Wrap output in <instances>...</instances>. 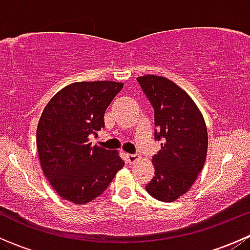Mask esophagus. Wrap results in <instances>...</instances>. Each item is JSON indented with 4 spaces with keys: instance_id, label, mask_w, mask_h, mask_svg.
<instances>
[{
    "instance_id": "1",
    "label": "esophagus",
    "mask_w": 250,
    "mask_h": 250,
    "mask_svg": "<svg viewBox=\"0 0 250 250\" xmlns=\"http://www.w3.org/2000/svg\"><path fill=\"white\" fill-rule=\"evenodd\" d=\"M138 160H139V156H138V155H130V153H128V155H127V161L129 163H132V165H133V163L137 162Z\"/></svg>"
}]
</instances>
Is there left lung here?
I'll return each instance as SVG.
<instances>
[{
  "label": "left lung",
  "mask_w": 250,
  "mask_h": 250,
  "mask_svg": "<svg viewBox=\"0 0 250 250\" xmlns=\"http://www.w3.org/2000/svg\"><path fill=\"white\" fill-rule=\"evenodd\" d=\"M137 80L155 110V139L162 140L146 191L156 200L174 202L190 190L206 162V122L190 95L173 81L156 75Z\"/></svg>",
  "instance_id": "obj_1"
}]
</instances>
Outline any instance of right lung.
Listing matches in <instances>:
<instances>
[{
  "label": "right lung",
  "instance_id": "obj_1",
  "mask_svg": "<svg viewBox=\"0 0 250 250\" xmlns=\"http://www.w3.org/2000/svg\"><path fill=\"white\" fill-rule=\"evenodd\" d=\"M122 88L113 81L75 82L44 107L37 125V152L44 176L64 200L90 202L125 166L118 151L89 143V135L105 125V111Z\"/></svg>",
  "mask_w": 250,
  "mask_h": 250
}]
</instances>
